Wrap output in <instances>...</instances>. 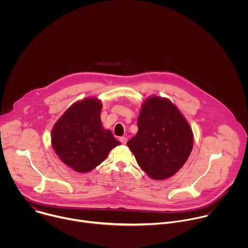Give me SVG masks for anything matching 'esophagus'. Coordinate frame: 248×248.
<instances>
[{"label": "esophagus", "instance_id": "34e87169", "mask_svg": "<svg viewBox=\"0 0 248 248\" xmlns=\"http://www.w3.org/2000/svg\"><path fill=\"white\" fill-rule=\"evenodd\" d=\"M120 141H121V142H122L123 144H125V143L127 142V137L122 136V137H120Z\"/></svg>", "mask_w": 248, "mask_h": 248}]
</instances>
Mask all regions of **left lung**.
<instances>
[{"label": "left lung", "mask_w": 248, "mask_h": 248, "mask_svg": "<svg viewBox=\"0 0 248 248\" xmlns=\"http://www.w3.org/2000/svg\"><path fill=\"white\" fill-rule=\"evenodd\" d=\"M137 126L136 135L126 143L137 164L153 180L169 179L191 153L189 124L169 99L151 96L141 106Z\"/></svg>", "instance_id": "left-lung-1"}]
</instances>
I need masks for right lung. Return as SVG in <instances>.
<instances>
[{"label": "right lung", "instance_id": "1", "mask_svg": "<svg viewBox=\"0 0 248 248\" xmlns=\"http://www.w3.org/2000/svg\"><path fill=\"white\" fill-rule=\"evenodd\" d=\"M102 103L89 97L76 102L54 124L52 146L58 157L78 172H88L120 145L101 122Z\"/></svg>", "mask_w": 248, "mask_h": 248}]
</instances>
